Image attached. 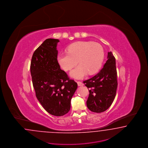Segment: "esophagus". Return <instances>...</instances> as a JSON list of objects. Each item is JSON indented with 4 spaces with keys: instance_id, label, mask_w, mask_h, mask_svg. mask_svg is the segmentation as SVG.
I'll return each mask as SVG.
<instances>
[{
    "instance_id": "esophagus-1",
    "label": "esophagus",
    "mask_w": 148,
    "mask_h": 148,
    "mask_svg": "<svg viewBox=\"0 0 148 148\" xmlns=\"http://www.w3.org/2000/svg\"><path fill=\"white\" fill-rule=\"evenodd\" d=\"M77 84H78V86H83L84 84H83V83L81 82L80 81H77Z\"/></svg>"
}]
</instances>
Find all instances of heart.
Instances as JSON below:
<instances>
[{
    "mask_svg": "<svg viewBox=\"0 0 148 148\" xmlns=\"http://www.w3.org/2000/svg\"><path fill=\"white\" fill-rule=\"evenodd\" d=\"M67 52L58 56V62L66 71L71 70L78 62L80 65L71 72V76L76 78H83L87 73L95 74L100 70L105 58L103 48L92 41L72 43L67 48Z\"/></svg>",
    "mask_w": 148,
    "mask_h": 148,
    "instance_id": "1",
    "label": "heart"
}]
</instances>
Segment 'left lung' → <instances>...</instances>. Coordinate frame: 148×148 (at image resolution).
I'll return each mask as SVG.
<instances>
[{
	"instance_id": "8db88e82",
	"label": "left lung",
	"mask_w": 148,
	"mask_h": 148,
	"mask_svg": "<svg viewBox=\"0 0 148 148\" xmlns=\"http://www.w3.org/2000/svg\"><path fill=\"white\" fill-rule=\"evenodd\" d=\"M115 58L108 52L107 60L95 76L83 81L89 91L86 106L91 112L101 113L113 103L118 86Z\"/></svg>"
}]
</instances>
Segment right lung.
<instances>
[{"mask_svg":"<svg viewBox=\"0 0 148 148\" xmlns=\"http://www.w3.org/2000/svg\"><path fill=\"white\" fill-rule=\"evenodd\" d=\"M59 40L47 38L34 52L30 73L35 95L49 114L62 116L71 108L77 83L60 69L58 62Z\"/></svg>","mask_w":148,"mask_h":148,"instance_id":"add662e5","label":"right lung"}]
</instances>
